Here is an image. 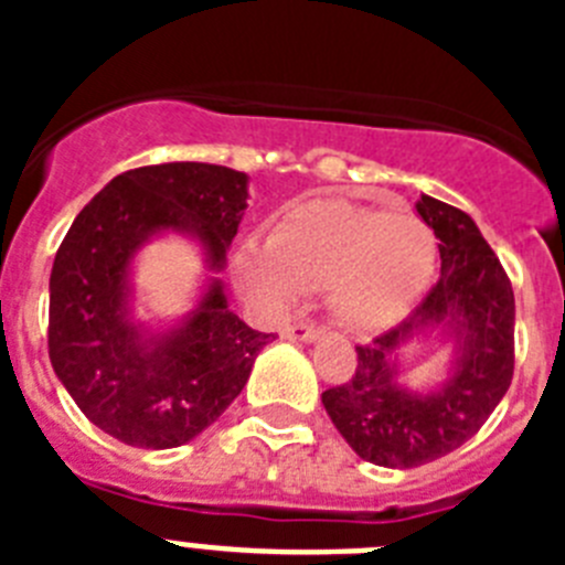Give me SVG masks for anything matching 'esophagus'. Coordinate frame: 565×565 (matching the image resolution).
I'll return each instance as SVG.
<instances>
[{"instance_id": "1", "label": "esophagus", "mask_w": 565, "mask_h": 565, "mask_svg": "<svg viewBox=\"0 0 565 565\" xmlns=\"http://www.w3.org/2000/svg\"><path fill=\"white\" fill-rule=\"evenodd\" d=\"M282 337L291 339V342H306V344H313V342H319V339L326 337V331H322V328L294 326V328H286V333H282Z\"/></svg>"}]
</instances>
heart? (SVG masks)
<instances>
[{
    "mask_svg": "<svg viewBox=\"0 0 565 565\" xmlns=\"http://www.w3.org/2000/svg\"><path fill=\"white\" fill-rule=\"evenodd\" d=\"M436 266V234L411 212L313 198L288 206L234 259L239 288L268 308H288L302 288L328 286V308L348 331L396 326L416 306Z\"/></svg>",
    "mask_w": 565,
    "mask_h": 565,
    "instance_id": "obj_1",
    "label": "heart"
}]
</instances>
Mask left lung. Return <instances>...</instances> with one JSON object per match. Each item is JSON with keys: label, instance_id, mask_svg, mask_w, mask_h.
Returning <instances> with one entry per match:
<instances>
[{"label": "left lung", "instance_id": "8db88e82", "mask_svg": "<svg viewBox=\"0 0 565 565\" xmlns=\"http://www.w3.org/2000/svg\"><path fill=\"white\" fill-rule=\"evenodd\" d=\"M416 212L438 237L441 277L402 326L359 344L351 382L322 393L351 450L387 469L458 450L507 396L515 367V294L495 252L461 209L422 194ZM430 335L451 359L438 383L413 388L403 351Z\"/></svg>", "mask_w": 565, "mask_h": 565}]
</instances>
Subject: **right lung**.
<instances>
[{"instance_id": "1", "label": "right lung", "mask_w": 565, "mask_h": 565, "mask_svg": "<svg viewBox=\"0 0 565 565\" xmlns=\"http://www.w3.org/2000/svg\"><path fill=\"white\" fill-rule=\"evenodd\" d=\"M248 174L214 163H161L118 174L78 212L50 271V362L98 430L169 450L201 436L274 342L228 308L226 254L248 206ZM189 238L204 259L186 315L134 311V263L152 238Z\"/></svg>"}]
</instances>
